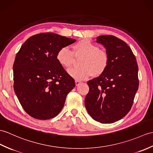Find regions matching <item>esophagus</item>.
Masks as SVG:
<instances>
[{"instance_id": "34e87169", "label": "esophagus", "mask_w": 153, "mask_h": 153, "mask_svg": "<svg viewBox=\"0 0 153 153\" xmlns=\"http://www.w3.org/2000/svg\"><path fill=\"white\" fill-rule=\"evenodd\" d=\"M75 83H76V86H77V85H79L81 82V81H78V80H76L75 81Z\"/></svg>"}]
</instances>
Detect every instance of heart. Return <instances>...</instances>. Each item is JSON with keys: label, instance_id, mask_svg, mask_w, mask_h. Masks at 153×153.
Instances as JSON below:
<instances>
[{"label": "heart", "instance_id": "obj_1", "mask_svg": "<svg viewBox=\"0 0 153 153\" xmlns=\"http://www.w3.org/2000/svg\"><path fill=\"white\" fill-rule=\"evenodd\" d=\"M71 51L67 47L60 48L56 53V58L64 68H68L72 65L74 55L82 56L79 60V67L68 70L69 75L78 81L85 80L91 76L98 77L108 69L109 57L107 51L100 49L99 46L91 41L83 39L72 46Z\"/></svg>", "mask_w": 153, "mask_h": 153}]
</instances>
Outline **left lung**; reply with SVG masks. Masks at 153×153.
<instances>
[{
  "instance_id": "left-lung-1",
  "label": "left lung",
  "mask_w": 153,
  "mask_h": 153,
  "mask_svg": "<svg viewBox=\"0 0 153 153\" xmlns=\"http://www.w3.org/2000/svg\"><path fill=\"white\" fill-rule=\"evenodd\" d=\"M106 49L109 64L105 72L88 81L85 108L92 118L113 123L123 118L133 105L139 87L136 56L125 42L112 35L97 37Z\"/></svg>"
}]
</instances>
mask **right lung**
Here are the masks:
<instances>
[{"mask_svg":"<svg viewBox=\"0 0 153 153\" xmlns=\"http://www.w3.org/2000/svg\"><path fill=\"white\" fill-rule=\"evenodd\" d=\"M76 40L53 33L33 35L21 45L13 65V89L27 114L39 120L56 117L74 79L56 58L59 49Z\"/></svg>","mask_w":153,"mask_h":153,"instance_id":"obj_1","label":"right lung"}]
</instances>
